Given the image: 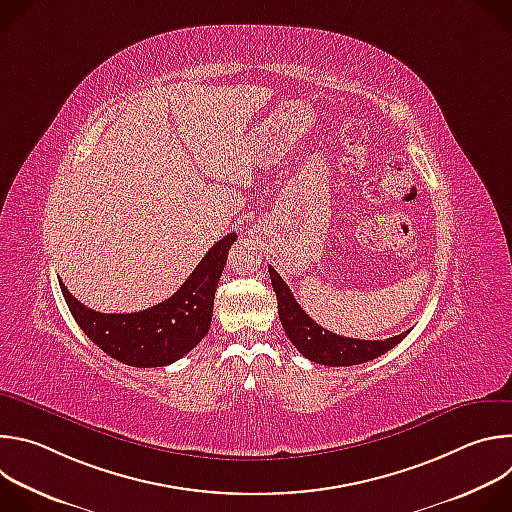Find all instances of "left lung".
<instances>
[{"instance_id": "obj_1", "label": "left lung", "mask_w": 512, "mask_h": 512, "mask_svg": "<svg viewBox=\"0 0 512 512\" xmlns=\"http://www.w3.org/2000/svg\"><path fill=\"white\" fill-rule=\"evenodd\" d=\"M269 277L277 296L279 322L287 338L300 350V354H304L312 362L326 364V367H352V364L369 362L385 354L409 334L407 330L387 340H356V338H346V336L328 332L326 328L318 326L304 312V308H300L287 283H283L281 275L271 265H269Z\"/></svg>"}]
</instances>
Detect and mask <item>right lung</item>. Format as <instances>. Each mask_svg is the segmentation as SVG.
Here are the masks:
<instances>
[{"mask_svg": "<svg viewBox=\"0 0 512 512\" xmlns=\"http://www.w3.org/2000/svg\"><path fill=\"white\" fill-rule=\"evenodd\" d=\"M235 241L237 235L229 233L214 243L176 294L148 310L101 314L83 306L60 281L62 296L81 330L111 358L137 369L166 367L206 336L214 291Z\"/></svg>", "mask_w": 512, "mask_h": 512, "instance_id": "right-lung-1", "label": "right lung"}]
</instances>
